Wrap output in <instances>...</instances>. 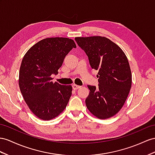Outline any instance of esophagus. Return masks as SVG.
Returning a JSON list of instances; mask_svg holds the SVG:
<instances>
[{"label":"esophagus","instance_id":"34e87169","mask_svg":"<svg viewBox=\"0 0 155 155\" xmlns=\"http://www.w3.org/2000/svg\"><path fill=\"white\" fill-rule=\"evenodd\" d=\"M73 90H78V88H81V86H78V85H77V84H73Z\"/></svg>","mask_w":155,"mask_h":155}]
</instances>
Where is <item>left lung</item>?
I'll return each mask as SVG.
<instances>
[{
    "mask_svg": "<svg viewBox=\"0 0 155 155\" xmlns=\"http://www.w3.org/2000/svg\"><path fill=\"white\" fill-rule=\"evenodd\" d=\"M74 40L88 55L91 67L98 71V87L88 85L87 108L98 118L112 117L124 105L132 86V73L126 55L115 43L104 37Z\"/></svg>",
    "mask_w": 155,
    "mask_h": 155,
    "instance_id": "8db88e82",
    "label": "left lung"
}]
</instances>
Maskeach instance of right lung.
I'll use <instances>...</instances> for the list:
<instances>
[{
    "instance_id": "obj_1",
    "label": "right lung",
    "mask_w": 155,
    "mask_h": 155,
    "mask_svg": "<svg viewBox=\"0 0 155 155\" xmlns=\"http://www.w3.org/2000/svg\"><path fill=\"white\" fill-rule=\"evenodd\" d=\"M68 38H46L35 44L23 57L19 73V86L29 108L35 116L49 120L66 108L72 86L52 82L66 55L76 48Z\"/></svg>"
}]
</instances>
